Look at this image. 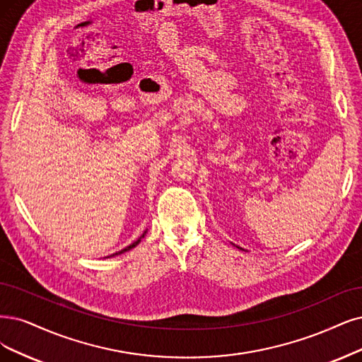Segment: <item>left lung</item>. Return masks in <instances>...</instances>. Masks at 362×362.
I'll use <instances>...</instances> for the list:
<instances>
[{
    "label": "left lung",
    "instance_id": "left-lung-1",
    "mask_svg": "<svg viewBox=\"0 0 362 362\" xmlns=\"http://www.w3.org/2000/svg\"><path fill=\"white\" fill-rule=\"evenodd\" d=\"M240 249H242V247H240Z\"/></svg>",
    "mask_w": 362,
    "mask_h": 362
}]
</instances>
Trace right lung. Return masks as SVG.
<instances>
[{
	"label": "right lung",
	"mask_w": 362,
	"mask_h": 362,
	"mask_svg": "<svg viewBox=\"0 0 362 362\" xmlns=\"http://www.w3.org/2000/svg\"><path fill=\"white\" fill-rule=\"evenodd\" d=\"M144 234H146V231H144ZM144 234L141 235V237H144ZM141 237L139 238V240H136V242H134L132 245H129V246H127L125 249H122V250H119V252H116V253H113V255H110V257H115V255H120V253H124V252H127V250H131L132 247H136L140 242H141ZM107 258H109V257H107Z\"/></svg>",
	"instance_id": "right-lung-1"
}]
</instances>
